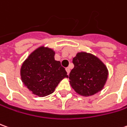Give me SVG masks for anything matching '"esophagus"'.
Here are the masks:
<instances>
[{
	"mask_svg": "<svg viewBox=\"0 0 127 127\" xmlns=\"http://www.w3.org/2000/svg\"><path fill=\"white\" fill-rule=\"evenodd\" d=\"M66 72H67V74L69 75V73H70V68H69V67H66Z\"/></svg>",
	"mask_w": 127,
	"mask_h": 127,
	"instance_id": "1",
	"label": "esophagus"
}]
</instances>
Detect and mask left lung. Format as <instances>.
<instances>
[{
    "label": "left lung",
    "mask_w": 127,
    "mask_h": 127,
    "mask_svg": "<svg viewBox=\"0 0 127 127\" xmlns=\"http://www.w3.org/2000/svg\"><path fill=\"white\" fill-rule=\"evenodd\" d=\"M74 68L69 73V82L76 93L89 96L100 91L108 77V70L95 56L85 52L78 53L73 58Z\"/></svg>",
    "instance_id": "1"
}]
</instances>
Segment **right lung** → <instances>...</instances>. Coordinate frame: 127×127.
<instances>
[{
	"label": "right lung",
	"mask_w": 127,
	"mask_h": 127,
	"mask_svg": "<svg viewBox=\"0 0 127 127\" xmlns=\"http://www.w3.org/2000/svg\"><path fill=\"white\" fill-rule=\"evenodd\" d=\"M55 52L41 47L32 52L22 64V81L32 94L44 97L52 94L59 82L68 78L60 61H55Z\"/></svg>",
	"instance_id": "obj_1"
}]
</instances>
